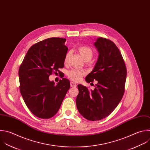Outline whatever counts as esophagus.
I'll list each match as a JSON object with an SVG mask.
<instances>
[{
    "mask_svg": "<svg viewBox=\"0 0 150 150\" xmlns=\"http://www.w3.org/2000/svg\"><path fill=\"white\" fill-rule=\"evenodd\" d=\"M76 83H75L74 82H71V87H76Z\"/></svg>",
    "mask_w": 150,
    "mask_h": 150,
    "instance_id": "esophagus-1",
    "label": "esophagus"
}]
</instances>
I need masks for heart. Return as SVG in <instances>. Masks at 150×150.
Returning <instances> with one entry per match:
<instances>
[{
  "mask_svg": "<svg viewBox=\"0 0 150 150\" xmlns=\"http://www.w3.org/2000/svg\"><path fill=\"white\" fill-rule=\"evenodd\" d=\"M77 50L80 55L82 57V58L85 61H90L93 57V50L89 46H79ZM70 55H71V53L69 52L66 54L64 59L65 64L68 63ZM84 75H85V72L83 71L75 69H71V71H68L67 73V75L68 76V77L71 80L75 82L79 81Z\"/></svg>",
  "mask_w": 150,
  "mask_h": 150,
  "instance_id": "obj_1",
  "label": "heart"
}]
</instances>
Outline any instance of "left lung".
<instances>
[{"instance_id": "left-lung-1", "label": "left lung", "mask_w": 150, "mask_h": 150, "mask_svg": "<svg viewBox=\"0 0 150 150\" xmlns=\"http://www.w3.org/2000/svg\"><path fill=\"white\" fill-rule=\"evenodd\" d=\"M98 52L92 71L85 78L86 82L96 80L93 90L78 85L76 99L81 115L89 121L101 120L108 116L117 107L124 93L126 67L118 48L111 40L98 38L93 43Z\"/></svg>"}]
</instances>
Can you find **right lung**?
<instances>
[{"label": "right lung", "instance_id": "add662e5", "mask_svg": "<svg viewBox=\"0 0 150 150\" xmlns=\"http://www.w3.org/2000/svg\"><path fill=\"white\" fill-rule=\"evenodd\" d=\"M66 39L51 38L32 46L19 68L20 91L32 113L38 118L47 119L59 111L70 88V82L62 78L56 85L50 81L53 72H60L68 48Z\"/></svg>", "mask_w": 150, "mask_h": 150}]
</instances>
